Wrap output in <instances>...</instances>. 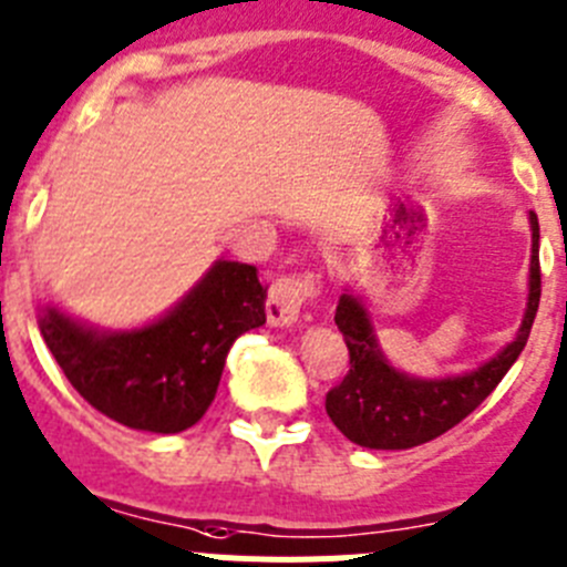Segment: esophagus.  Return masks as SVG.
I'll return each mask as SVG.
<instances>
[{"label": "esophagus", "instance_id": "esophagus-1", "mask_svg": "<svg viewBox=\"0 0 567 567\" xmlns=\"http://www.w3.org/2000/svg\"><path fill=\"white\" fill-rule=\"evenodd\" d=\"M320 289H323V278L315 269L280 275L272 287H269L267 320L272 326H292L300 318V309L311 298H318Z\"/></svg>", "mask_w": 567, "mask_h": 567}]
</instances>
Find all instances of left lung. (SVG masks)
Segmentation results:
<instances>
[{
	"instance_id": "obj_1",
	"label": "left lung",
	"mask_w": 567,
	"mask_h": 567,
	"mask_svg": "<svg viewBox=\"0 0 567 567\" xmlns=\"http://www.w3.org/2000/svg\"><path fill=\"white\" fill-rule=\"evenodd\" d=\"M532 289H528V309L520 331L508 342L495 360L481 365L464 377L446 379H415L388 365L373 342L368 315L357 298L342 295L334 311V323L342 331L348 346V368L340 385L326 393V413L348 441L371 450H408V446L427 444L441 433L453 430L466 415L484 402L497 388L514 360L526 348L537 318L539 292V225L537 213H532Z\"/></svg>"
}]
</instances>
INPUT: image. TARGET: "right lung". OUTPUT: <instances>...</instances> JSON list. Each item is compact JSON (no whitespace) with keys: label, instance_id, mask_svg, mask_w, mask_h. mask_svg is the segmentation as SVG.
<instances>
[{"label":"right lung","instance_id":"1","mask_svg":"<svg viewBox=\"0 0 567 567\" xmlns=\"http://www.w3.org/2000/svg\"><path fill=\"white\" fill-rule=\"evenodd\" d=\"M252 264L219 261L179 306L137 329L103 331L39 306V329L70 385L103 415L148 433H179L210 408L227 351L267 323Z\"/></svg>","mask_w":567,"mask_h":567}]
</instances>
